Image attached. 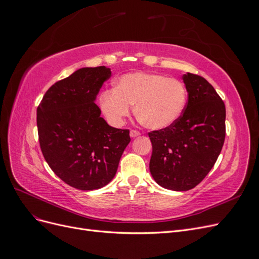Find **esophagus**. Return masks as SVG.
I'll use <instances>...</instances> for the list:
<instances>
[{
  "instance_id": "esophagus-1",
  "label": "esophagus",
  "mask_w": 259,
  "mask_h": 259,
  "mask_svg": "<svg viewBox=\"0 0 259 259\" xmlns=\"http://www.w3.org/2000/svg\"><path fill=\"white\" fill-rule=\"evenodd\" d=\"M130 135H131L132 138H135V137H138L140 135V133L138 131H136V130H132L130 132Z\"/></svg>"
}]
</instances>
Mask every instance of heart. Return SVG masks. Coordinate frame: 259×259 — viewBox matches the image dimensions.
Here are the masks:
<instances>
[{
  "mask_svg": "<svg viewBox=\"0 0 259 259\" xmlns=\"http://www.w3.org/2000/svg\"><path fill=\"white\" fill-rule=\"evenodd\" d=\"M187 104L183 82L159 73L135 72L121 76L115 90L104 92L100 108L108 121L120 125L135 106L138 120L146 127L164 130L182 116Z\"/></svg>",
  "mask_w": 259,
  "mask_h": 259,
  "instance_id": "1",
  "label": "heart"
}]
</instances>
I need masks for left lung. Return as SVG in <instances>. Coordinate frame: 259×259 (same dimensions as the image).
I'll use <instances>...</instances> for the list:
<instances>
[{"label": "left lung", "mask_w": 259, "mask_h": 259, "mask_svg": "<svg viewBox=\"0 0 259 259\" xmlns=\"http://www.w3.org/2000/svg\"><path fill=\"white\" fill-rule=\"evenodd\" d=\"M188 92L185 110L171 126L149 133L152 144L150 173L165 189L187 191L214 166L226 136V108L204 77L183 75Z\"/></svg>", "instance_id": "obj_1"}]
</instances>
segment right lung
Masks as SVG:
<instances>
[{
    "instance_id": "right-lung-1",
    "label": "right lung",
    "mask_w": 259,
    "mask_h": 259,
    "mask_svg": "<svg viewBox=\"0 0 259 259\" xmlns=\"http://www.w3.org/2000/svg\"><path fill=\"white\" fill-rule=\"evenodd\" d=\"M105 66L81 68L52 85L36 110L38 142L45 161L62 182L80 190H96L114 177L130 131L110 126L95 104Z\"/></svg>"
}]
</instances>
